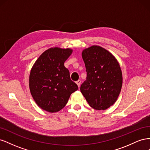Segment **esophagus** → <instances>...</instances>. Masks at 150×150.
Segmentation results:
<instances>
[{"instance_id":"obj_1","label":"esophagus","mask_w":150,"mask_h":150,"mask_svg":"<svg viewBox=\"0 0 150 150\" xmlns=\"http://www.w3.org/2000/svg\"><path fill=\"white\" fill-rule=\"evenodd\" d=\"M81 81H80V80H78V81H77L76 82V83L77 84V85L78 86V87L79 88L80 87V84H81Z\"/></svg>"}]
</instances>
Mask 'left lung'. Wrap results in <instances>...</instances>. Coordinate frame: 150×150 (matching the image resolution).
<instances>
[{
  "instance_id": "8db88e82",
  "label": "left lung",
  "mask_w": 150,
  "mask_h": 150,
  "mask_svg": "<svg viewBox=\"0 0 150 150\" xmlns=\"http://www.w3.org/2000/svg\"><path fill=\"white\" fill-rule=\"evenodd\" d=\"M82 57L87 77L81 86V92L91 107L105 110L116 101L121 92L120 66L111 53L98 46L84 49Z\"/></svg>"
}]
</instances>
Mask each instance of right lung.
Instances as JSON below:
<instances>
[{
	"label": "right lung",
	"instance_id": "right-lung-1",
	"mask_svg": "<svg viewBox=\"0 0 150 150\" xmlns=\"http://www.w3.org/2000/svg\"><path fill=\"white\" fill-rule=\"evenodd\" d=\"M72 52L69 48L48 49L32 67L30 91L36 104L43 110L49 112L60 111L66 106L71 94L78 89L64 65Z\"/></svg>",
	"mask_w": 150,
	"mask_h": 150
}]
</instances>
